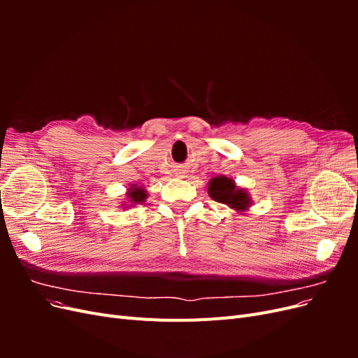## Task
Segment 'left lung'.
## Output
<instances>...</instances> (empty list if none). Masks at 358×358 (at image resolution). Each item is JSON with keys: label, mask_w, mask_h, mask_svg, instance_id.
<instances>
[{"label": "left lung", "mask_w": 358, "mask_h": 358, "mask_svg": "<svg viewBox=\"0 0 358 358\" xmlns=\"http://www.w3.org/2000/svg\"><path fill=\"white\" fill-rule=\"evenodd\" d=\"M208 192L212 200L227 204L229 208L237 212H246L249 206L252 204L251 197L246 189L239 188L231 178L216 176L209 180Z\"/></svg>", "instance_id": "8db88e82"}]
</instances>
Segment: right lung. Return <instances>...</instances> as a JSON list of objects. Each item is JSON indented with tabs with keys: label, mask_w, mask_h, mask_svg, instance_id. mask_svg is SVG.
I'll return each mask as SVG.
<instances>
[{
	"label": "right lung",
	"mask_w": 358,
	"mask_h": 358,
	"mask_svg": "<svg viewBox=\"0 0 358 358\" xmlns=\"http://www.w3.org/2000/svg\"><path fill=\"white\" fill-rule=\"evenodd\" d=\"M148 197V192L143 187H137V185H133L131 188H128V192H127V200L128 203L131 204H122L124 208L125 206H134V204H142Z\"/></svg>",
	"instance_id": "obj_1"
}]
</instances>
